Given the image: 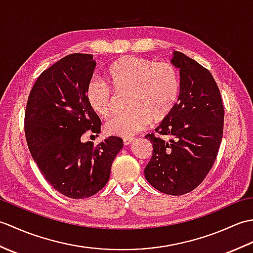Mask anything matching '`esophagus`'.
Here are the masks:
<instances>
[{
	"label": "esophagus",
	"mask_w": 253,
	"mask_h": 253,
	"mask_svg": "<svg viewBox=\"0 0 253 253\" xmlns=\"http://www.w3.org/2000/svg\"><path fill=\"white\" fill-rule=\"evenodd\" d=\"M135 140H136L135 138H124L123 142H124V144H125V146H129V144L132 143Z\"/></svg>",
	"instance_id": "34e87169"
}]
</instances>
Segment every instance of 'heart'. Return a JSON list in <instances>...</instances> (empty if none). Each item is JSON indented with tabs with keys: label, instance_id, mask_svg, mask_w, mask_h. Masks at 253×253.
<instances>
[{
	"label": "heart",
	"instance_id": "1",
	"mask_svg": "<svg viewBox=\"0 0 253 253\" xmlns=\"http://www.w3.org/2000/svg\"><path fill=\"white\" fill-rule=\"evenodd\" d=\"M107 84L91 80L85 98L96 115L109 118L115 111V96L127 95L128 110L106 124L109 135L131 138L146 129L151 121L166 120L178 101L180 79L169 62H153L138 56H123L105 69Z\"/></svg>",
	"mask_w": 253,
	"mask_h": 253
}]
</instances>
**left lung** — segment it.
<instances>
[{
  "mask_svg": "<svg viewBox=\"0 0 253 253\" xmlns=\"http://www.w3.org/2000/svg\"><path fill=\"white\" fill-rule=\"evenodd\" d=\"M180 91L170 115L148 133L153 153L144 177L155 189L181 196L201 184L212 169L223 137L224 106L212 74L184 53L174 51Z\"/></svg>",
  "mask_w": 253,
  "mask_h": 253,
  "instance_id": "8db88e82",
  "label": "left lung"
}]
</instances>
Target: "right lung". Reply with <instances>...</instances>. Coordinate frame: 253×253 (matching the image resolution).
Masks as SVG:
<instances>
[{
    "mask_svg": "<svg viewBox=\"0 0 253 253\" xmlns=\"http://www.w3.org/2000/svg\"><path fill=\"white\" fill-rule=\"evenodd\" d=\"M92 58L74 53L46 68L32 87L25 112L26 140L32 158L49 184L72 199L100 191L123 148V139L114 136L95 147L82 142L85 131H101L100 118L85 98L96 65Z\"/></svg>",
    "mask_w": 253,
    "mask_h": 253,
    "instance_id": "obj_1",
    "label": "right lung"
}]
</instances>
